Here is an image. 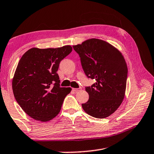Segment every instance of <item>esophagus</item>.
<instances>
[{"label":"esophagus","instance_id":"34e87169","mask_svg":"<svg viewBox=\"0 0 154 154\" xmlns=\"http://www.w3.org/2000/svg\"><path fill=\"white\" fill-rule=\"evenodd\" d=\"M72 90L77 92V91H79L80 90H82V88H72Z\"/></svg>","mask_w":154,"mask_h":154}]
</instances>
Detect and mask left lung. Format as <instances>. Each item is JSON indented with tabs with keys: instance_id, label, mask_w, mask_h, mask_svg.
Listing matches in <instances>:
<instances>
[{
	"instance_id": "1",
	"label": "left lung",
	"mask_w": 154,
	"mask_h": 154,
	"mask_svg": "<svg viewBox=\"0 0 154 154\" xmlns=\"http://www.w3.org/2000/svg\"><path fill=\"white\" fill-rule=\"evenodd\" d=\"M72 47L79 55L85 75L96 81L85 88L89 97L82 104L83 109L97 119L110 116L125 96L128 69L123 55L107 42L96 38Z\"/></svg>"
}]
</instances>
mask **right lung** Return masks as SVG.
Wrapping results in <instances>:
<instances>
[{"instance_id":"add662e5","label":"right lung","mask_w":154,"mask_h":154,"mask_svg":"<svg viewBox=\"0 0 154 154\" xmlns=\"http://www.w3.org/2000/svg\"><path fill=\"white\" fill-rule=\"evenodd\" d=\"M72 51L69 45L60 48H32L22 56L12 81L14 96L27 115L49 121L60 112L71 88H61L57 73L61 60Z\"/></svg>"}]
</instances>
